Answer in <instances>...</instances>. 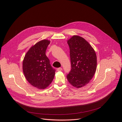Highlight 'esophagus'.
<instances>
[{
	"instance_id": "obj_1",
	"label": "esophagus",
	"mask_w": 122,
	"mask_h": 122,
	"mask_svg": "<svg viewBox=\"0 0 122 122\" xmlns=\"http://www.w3.org/2000/svg\"><path fill=\"white\" fill-rule=\"evenodd\" d=\"M62 70V68H57V71H61Z\"/></svg>"
}]
</instances>
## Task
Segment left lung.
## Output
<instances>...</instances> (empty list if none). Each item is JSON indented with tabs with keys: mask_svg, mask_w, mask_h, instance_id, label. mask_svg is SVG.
<instances>
[{
	"mask_svg": "<svg viewBox=\"0 0 122 122\" xmlns=\"http://www.w3.org/2000/svg\"><path fill=\"white\" fill-rule=\"evenodd\" d=\"M67 43L71 70L67 78L73 86L81 88L88 84L93 78L97 70V55L91 44L81 36H73Z\"/></svg>",
	"mask_w": 122,
	"mask_h": 122,
	"instance_id": "obj_1",
	"label": "left lung"
}]
</instances>
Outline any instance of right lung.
<instances>
[{"mask_svg":"<svg viewBox=\"0 0 122 122\" xmlns=\"http://www.w3.org/2000/svg\"><path fill=\"white\" fill-rule=\"evenodd\" d=\"M50 41L43 40L32 46L23 61V71L30 84L38 89L46 88L52 81L55 70L46 54Z\"/></svg>","mask_w":122,"mask_h":122,"instance_id":"right-lung-1","label":"right lung"}]
</instances>
